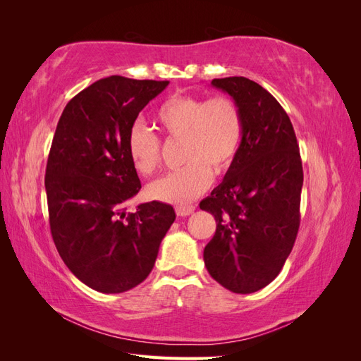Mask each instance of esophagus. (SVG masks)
Returning <instances> with one entry per match:
<instances>
[{
	"mask_svg": "<svg viewBox=\"0 0 361 361\" xmlns=\"http://www.w3.org/2000/svg\"><path fill=\"white\" fill-rule=\"evenodd\" d=\"M194 209H195L194 206H176L174 207V211H176V214L179 216H188L194 212Z\"/></svg>",
	"mask_w": 361,
	"mask_h": 361,
	"instance_id": "obj_1",
	"label": "esophagus"
}]
</instances>
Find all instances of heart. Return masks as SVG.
I'll use <instances>...</instances> for the list:
<instances>
[{
	"label": "heart",
	"instance_id": "heart-1",
	"mask_svg": "<svg viewBox=\"0 0 361 361\" xmlns=\"http://www.w3.org/2000/svg\"><path fill=\"white\" fill-rule=\"evenodd\" d=\"M155 120L167 138L183 140L182 162L187 166L152 182L149 197L174 204L190 203L209 188L212 171L221 174L232 166L243 140L241 111L226 96L203 99L176 94L158 108ZM126 150L140 174L149 176L159 167L161 141L145 125L129 128Z\"/></svg>",
	"mask_w": 361,
	"mask_h": 361
}]
</instances>
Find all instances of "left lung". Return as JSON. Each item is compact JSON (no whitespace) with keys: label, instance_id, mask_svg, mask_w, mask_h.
Returning a JSON list of instances; mask_svg holds the SVG:
<instances>
[{"label":"left lung","instance_id":"8db88e82","mask_svg":"<svg viewBox=\"0 0 361 361\" xmlns=\"http://www.w3.org/2000/svg\"><path fill=\"white\" fill-rule=\"evenodd\" d=\"M243 116V140L223 182L200 202L216 231L203 251L207 272L235 293L274 280L300 227L302 164L290 118L264 87L244 76L212 80Z\"/></svg>","mask_w":361,"mask_h":361}]
</instances>
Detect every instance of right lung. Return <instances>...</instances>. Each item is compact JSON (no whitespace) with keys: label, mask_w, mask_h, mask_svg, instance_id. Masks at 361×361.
I'll return each instance as SVG.
<instances>
[{"label":"right lung","mask_w":361,"mask_h":361,"mask_svg":"<svg viewBox=\"0 0 361 361\" xmlns=\"http://www.w3.org/2000/svg\"><path fill=\"white\" fill-rule=\"evenodd\" d=\"M167 85L102 78L72 97L54 134L45 174L51 235L72 274L97 292H126L146 280L176 218L161 202L126 214L141 188L128 130Z\"/></svg>","instance_id":"1"}]
</instances>
